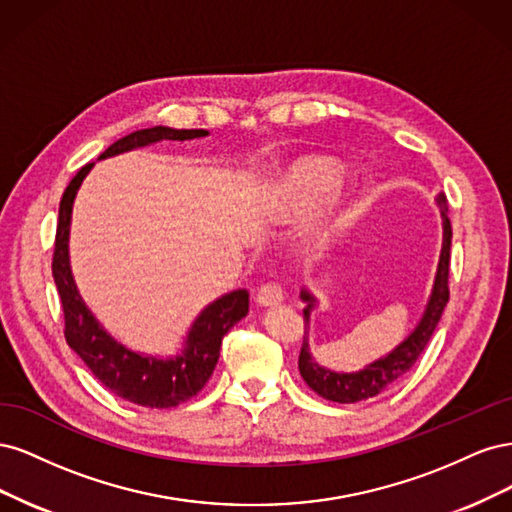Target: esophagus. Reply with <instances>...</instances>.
I'll return each instance as SVG.
<instances>
[{
	"label": "esophagus",
	"mask_w": 512,
	"mask_h": 512,
	"mask_svg": "<svg viewBox=\"0 0 512 512\" xmlns=\"http://www.w3.org/2000/svg\"><path fill=\"white\" fill-rule=\"evenodd\" d=\"M256 301L262 305V307H273V305H280L284 301V292L282 288L277 284H262L258 288V294H256Z\"/></svg>",
	"instance_id": "1"
}]
</instances>
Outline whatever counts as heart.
Returning <instances> with one entry per match:
<instances>
[{
    "instance_id": "obj_1",
    "label": "heart",
    "mask_w": 512,
    "mask_h": 512,
    "mask_svg": "<svg viewBox=\"0 0 512 512\" xmlns=\"http://www.w3.org/2000/svg\"><path fill=\"white\" fill-rule=\"evenodd\" d=\"M344 170L329 158H305L292 164L284 177V192L294 207H314L342 185Z\"/></svg>"
}]
</instances>
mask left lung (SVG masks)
<instances>
[{"label": "left lung", "mask_w": 512, "mask_h": 512, "mask_svg": "<svg viewBox=\"0 0 512 512\" xmlns=\"http://www.w3.org/2000/svg\"><path fill=\"white\" fill-rule=\"evenodd\" d=\"M436 203L442 215V252H440L436 280H433L427 307L423 312V318L418 320L416 329L397 348H393L389 354H384L382 359L365 365L359 371H352V374H342V371H331L327 367L318 365L314 361L312 352H309V316H312L318 301L307 288L301 290V301L305 303V309H303L305 335H303V346L299 354V371L309 389L318 393L320 397L337 401V404H356V401L376 397L378 393L386 391L389 386H393L395 382L404 378L418 361V356L423 354L425 346L429 344V339L433 331H436L444 307L448 303V265H451V239H453L451 220H448L446 196L442 192L436 196Z\"/></svg>", "instance_id": "1"}]
</instances>
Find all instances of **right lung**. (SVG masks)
<instances>
[{
  "label": "right lung",
  "mask_w": 512,
  "mask_h": 512,
  "mask_svg": "<svg viewBox=\"0 0 512 512\" xmlns=\"http://www.w3.org/2000/svg\"><path fill=\"white\" fill-rule=\"evenodd\" d=\"M207 130H175L166 126H156L147 130H136L119 138L108 147L98 160L119 156L138 147H147L160 141H190V138L207 136ZM94 164H85L61 196L59 220L53 252V280L59 292L61 307H64L66 320V342L81 356L83 363L91 369L108 391L117 397L132 401L145 408H175L183 401L192 399L211 378L215 363L220 359V346L224 335L245 318L250 309V294L239 288L220 299L209 303L198 318L192 322L188 337L183 342V350L170 359H158L134 352L119 344L108 335L96 316L89 312L79 288L74 284L70 269V220L76 192H79L83 179Z\"/></svg>",
  "instance_id": "1"
}]
</instances>
